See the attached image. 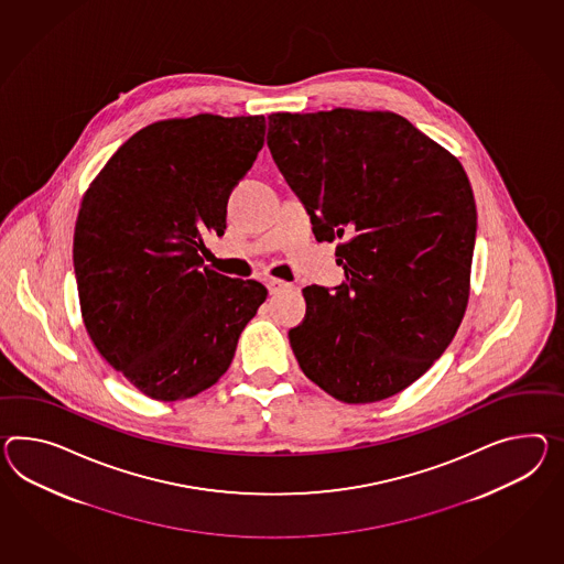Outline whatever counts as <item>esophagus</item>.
I'll use <instances>...</instances> for the list:
<instances>
[{
  "label": "esophagus",
  "instance_id": "1",
  "mask_svg": "<svg viewBox=\"0 0 564 564\" xmlns=\"http://www.w3.org/2000/svg\"><path fill=\"white\" fill-rule=\"evenodd\" d=\"M289 288L285 281H279V279H267V289H269V293H276V291H281V289Z\"/></svg>",
  "mask_w": 564,
  "mask_h": 564
}]
</instances>
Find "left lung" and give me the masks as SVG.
<instances>
[{
	"instance_id": "1",
	"label": "left lung",
	"mask_w": 564,
	"mask_h": 564,
	"mask_svg": "<svg viewBox=\"0 0 564 564\" xmlns=\"http://www.w3.org/2000/svg\"><path fill=\"white\" fill-rule=\"evenodd\" d=\"M267 144L317 240H344L343 283L303 289L293 355L344 403L395 395L442 357L467 310L477 206L465 169L391 111H279Z\"/></svg>"
}]
</instances>
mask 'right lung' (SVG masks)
Instances as JSON below:
<instances>
[{
  "label": "right lung",
  "instance_id": "right-lung-1",
  "mask_svg": "<svg viewBox=\"0 0 564 564\" xmlns=\"http://www.w3.org/2000/svg\"><path fill=\"white\" fill-rule=\"evenodd\" d=\"M264 116L199 113L142 128L83 195L73 267L99 355L144 395L177 401L216 383L267 300L259 281L204 267V236L264 144Z\"/></svg>",
  "mask_w": 564,
  "mask_h": 564
}]
</instances>
